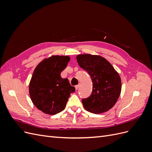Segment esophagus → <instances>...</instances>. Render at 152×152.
<instances>
[{
  "mask_svg": "<svg viewBox=\"0 0 152 152\" xmlns=\"http://www.w3.org/2000/svg\"><path fill=\"white\" fill-rule=\"evenodd\" d=\"M80 84H78V85H77V86H75V89L76 90H78L79 89V87H80Z\"/></svg>",
  "mask_w": 152,
  "mask_h": 152,
  "instance_id": "1",
  "label": "esophagus"
}]
</instances>
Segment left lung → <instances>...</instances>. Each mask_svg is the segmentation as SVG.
<instances>
[{
  "instance_id": "left-lung-1",
  "label": "left lung",
  "mask_w": 152,
  "mask_h": 152,
  "mask_svg": "<svg viewBox=\"0 0 152 152\" xmlns=\"http://www.w3.org/2000/svg\"><path fill=\"white\" fill-rule=\"evenodd\" d=\"M76 59L79 65L88 72L93 83L91 95L82 100L84 109L96 114L108 111L121 93L120 75L111 63L99 55L79 54Z\"/></svg>"
}]
</instances>
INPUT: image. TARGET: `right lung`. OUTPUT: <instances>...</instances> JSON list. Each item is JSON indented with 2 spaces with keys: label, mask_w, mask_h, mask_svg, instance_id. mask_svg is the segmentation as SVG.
<instances>
[{
  "label": "right lung",
  "mask_w": 152,
  "mask_h": 152,
  "mask_svg": "<svg viewBox=\"0 0 152 152\" xmlns=\"http://www.w3.org/2000/svg\"><path fill=\"white\" fill-rule=\"evenodd\" d=\"M70 58L52 55L44 59L36 66L29 84V94L32 103L40 111L56 115L65 109L70 94L75 92L68 79L60 73Z\"/></svg>",
  "instance_id": "obj_1"
}]
</instances>
